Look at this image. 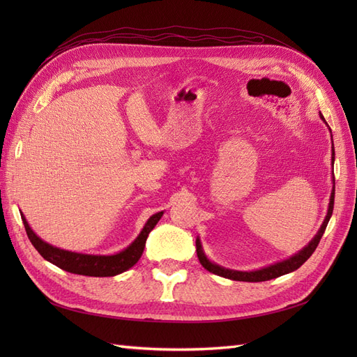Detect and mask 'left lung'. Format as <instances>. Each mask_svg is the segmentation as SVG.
<instances>
[{
    "label": "left lung",
    "mask_w": 357,
    "mask_h": 357,
    "mask_svg": "<svg viewBox=\"0 0 357 357\" xmlns=\"http://www.w3.org/2000/svg\"><path fill=\"white\" fill-rule=\"evenodd\" d=\"M321 117V121L326 123L325 117ZM328 125V123H326ZM329 126V125H328ZM331 131V128H329ZM333 146V144H332ZM333 160H335V150L332 147V165H333ZM332 192H331V199H329V205H328V214L325 220H323L320 229L317 231V234L314 235V238H312L302 250H299L298 253H295L294 256H290L287 259H284V261H280V262H275L273 265H268V266H264L261 269H256V271H236V269H229V268H223L218 264L211 262L210 259L207 257V255L204 253V248H202V244H201V240L199 236H197V255H198V259L201 265L207 269V271L215 274V275H220V277H225V278H229V280H235V282H250V283H255V282H266V280H271V278H277L280 275H284V274H289L291 271H296V269L304 264L307 259L314 253V250L317 248L319 243H320V238L323 236V234H325V229L328 226V222L331 219L332 215V211H333V198H335V177H332Z\"/></svg>",
    "instance_id": "1"
}]
</instances>
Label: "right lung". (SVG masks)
Masks as SVG:
<instances>
[{"label": "right lung", "instance_id": "1", "mask_svg": "<svg viewBox=\"0 0 357 357\" xmlns=\"http://www.w3.org/2000/svg\"><path fill=\"white\" fill-rule=\"evenodd\" d=\"M164 211H159L150 218L142 232L138 234L137 238L129 244L122 252L114 255H84L77 252L63 250V248L52 245L46 241H43L40 236L31 229L29 223L26 222L25 215H22V222L29 241L36 247V250L46 259L47 262L56 265L58 268L79 275H89V277H113L128 271L129 268L134 266L138 259L142 257L144 252L146 240L159 219L162 218Z\"/></svg>", "mask_w": 357, "mask_h": 357}]
</instances>
